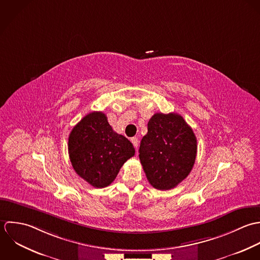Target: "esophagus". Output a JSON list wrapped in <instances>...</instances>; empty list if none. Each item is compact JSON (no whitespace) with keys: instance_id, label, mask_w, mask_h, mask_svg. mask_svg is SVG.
<instances>
[{"instance_id":"esophagus-1","label":"esophagus","mask_w":260,"mask_h":260,"mask_svg":"<svg viewBox=\"0 0 260 260\" xmlns=\"http://www.w3.org/2000/svg\"><path fill=\"white\" fill-rule=\"evenodd\" d=\"M131 141H132L134 147H135L136 149H138V146H139V140H138V138H132Z\"/></svg>"}]
</instances>
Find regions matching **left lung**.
I'll return each mask as SVG.
<instances>
[{
    "label": "left lung",
    "mask_w": 260,
    "mask_h": 260,
    "mask_svg": "<svg viewBox=\"0 0 260 260\" xmlns=\"http://www.w3.org/2000/svg\"><path fill=\"white\" fill-rule=\"evenodd\" d=\"M139 153L150 184L157 190H170L192 171L197 139L182 115L157 112L149 120Z\"/></svg>",
    "instance_id": "left-lung-1"
}]
</instances>
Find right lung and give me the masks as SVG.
I'll use <instances>...</instances> for the list:
<instances>
[{"label": "right lung", "mask_w": 260, "mask_h": 260, "mask_svg": "<svg viewBox=\"0 0 260 260\" xmlns=\"http://www.w3.org/2000/svg\"><path fill=\"white\" fill-rule=\"evenodd\" d=\"M68 154L76 174L94 188L116 178L122 165L135 156L133 144L116 134L102 111L86 114L71 131Z\"/></svg>", "instance_id": "obj_1"}]
</instances>
